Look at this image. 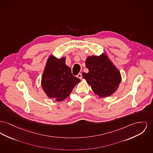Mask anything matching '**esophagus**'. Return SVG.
<instances>
[{
	"label": "esophagus",
	"instance_id": "esophagus-1",
	"mask_svg": "<svg viewBox=\"0 0 153 153\" xmlns=\"http://www.w3.org/2000/svg\"><path fill=\"white\" fill-rule=\"evenodd\" d=\"M77 77H78V78H79L80 79H82V74H81V73H79L78 74H77Z\"/></svg>",
	"mask_w": 153,
	"mask_h": 153
}]
</instances>
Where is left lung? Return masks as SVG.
Wrapping results in <instances>:
<instances>
[{
    "instance_id": "obj_1",
    "label": "left lung",
    "mask_w": 153,
    "mask_h": 153,
    "mask_svg": "<svg viewBox=\"0 0 153 153\" xmlns=\"http://www.w3.org/2000/svg\"><path fill=\"white\" fill-rule=\"evenodd\" d=\"M87 73L82 76L99 97H108L114 93L121 81L120 71L105 54L89 56L85 61Z\"/></svg>"
}]
</instances>
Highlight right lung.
Returning <instances> with one entry per match:
<instances>
[{"mask_svg": "<svg viewBox=\"0 0 153 153\" xmlns=\"http://www.w3.org/2000/svg\"><path fill=\"white\" fill-rule=\"evenodd\" d=\"M66 58L58 59L50 55L47 61L42 79V86L49 98L61 102L72 92L80 80L72 74L65 64Z\"/></svg>", "mask_w": 153, "mask_h": 153, "instance_id": "1", "label": "right lung"}]
</instances>
